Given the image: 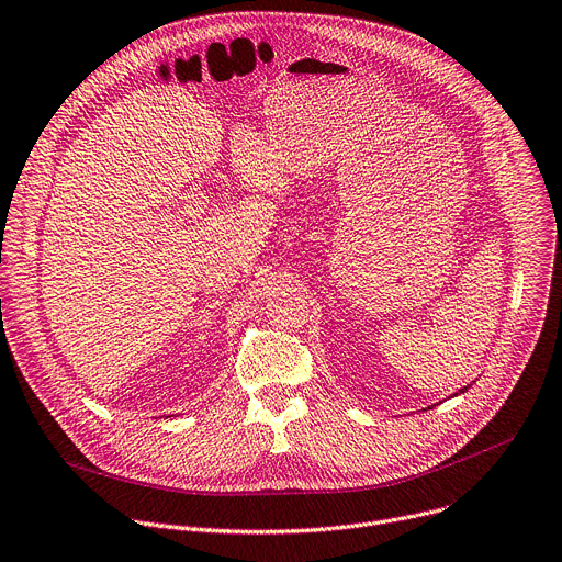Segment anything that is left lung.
<instances>
[{"mask_svg":"<svg viewBox=\"0 0 562 562\" xmlns=\"http://www.w3.org/2000/svg\"><path fill=\"white\" fill-rule=\"evenodd\" d=\"M465 390H468V386H463V390H461V392H465ZM461 392H459V394H461Z\"/></svg>","mask_w":562,"mask_h":562,"instance_id":"left-lung-1","label":"left lung"}]
</instances>
